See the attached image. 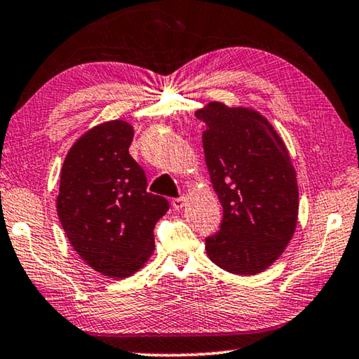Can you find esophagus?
<instances>
[{
  "label": "esophagus",
  "mask_w": 359,
  "mask_h": 359,
  "mask_svg": "<svg viewBox=\"0 0 359 359\" xmlns=\"http://www.w3.org/2000/svg\"><path fill=\"white\" fill-rule=\"evenodd\" d=\"M184 206H185V196L174 198V200H172V208H174L175 210H180Z\"/></svg>",
  "instance_id": "esophagus-1"
}]
</instances>
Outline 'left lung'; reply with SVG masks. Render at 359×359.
<instances>
[{"instance_id":"8db88e82","label":"left lung","mask_w":359,"mask_h":359,"mask_svg":"<svg viewBox=\"0 0 359 359\" xmlns=\"http://www.w3.org/2000/svg\"><path fill=\"white\" fill-rule=\"evenodd\" d=\"M206 123L203 149L224 219L206 238L215 265L255 275L280 257L291 241L299 212V187L284 142L249 108L210 102L198 110Z\"/></svg>"}]
</instances>
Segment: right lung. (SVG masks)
I'll return each mask as SVG.
<instances>
[{"label":"right lung","instance_id":"right-lung-1","mask_svg":"<svg viewBox=\"0 0 359 359\" xmlns=\"http://www.w3.org/2000/svg\"><path fill=\"white\" fill-rule=\"evenodd\" d=\"M134 129L108 121L81 135L64 161L57 214L72 246L95 271L126 278L155 249L166 198L147 191V175L129 155Z\"/></svg>","mask_w":359,"mask_h":359}]
</instances>
